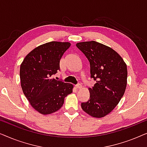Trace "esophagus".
Listing matches in <instances>:
<instances>
[{
    "label": "esophagus",
    "instance_id": "1",
    "mask_svg": "<svg viewBox=\"0 0 147 147\" xmlns=\"http://www.w3.org/2000/svg\"><path fill=\"white\" fill-rule=\"evenodd\" d=\"M76 88H82V85H81V84H77V85H76Z\"/></svg>",
    "mask_w": 147,
    "mask_h": 147
}]
</instances>
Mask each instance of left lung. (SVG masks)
Here are the masks:
<instances>
[{"mask_svg": "<svg viewBox=\"0 0 147 147\" xmlns=\"http://www.w3.org/2000/svg\"><path fill=\"white\" fill-rule=\"evenodd\" d=\"M76 46L90 61L91 78L96 81L82 108L92 117L102 118L114 109L125 92L126 64L117 52L98 42H80Z\"/></svg>", "mask_w": 147, "mask_h": 147, "instance_id": "obj_1", "label": "left lung"}]
</instances>
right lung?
<instances>
[{"mask_svg":"<svg viewBox=\"0 0 147 147\" xmlns=\"http://www.w3.org/2000/svg\"><path fill=\"white\" fill-rule=\"evenodd\" d=\"M71 43L51 41L38 46L28 53L20 67L21 86L35 110L50 114L59 110L74 86L53 78L59 70V61Z\"/></svg>","mask_w":147,"mask_h":147,"instance_id":"add662e5","label":"right lung"}]
</instances>
